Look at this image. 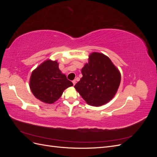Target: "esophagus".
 <instances>
[{"label":"esophagus","instance_id":"34e87169","mask_svg":"<svg viewBox=\"0 0 157 157\" xmlns=\"http://www.w3.org/2000/svg\"><path fill=\"white\" fill-rule=\"evenodd\" d=\"M76 82H76V80H73V85H75Z\"/></svg>","mask_w":157,"mask_h":157}]
</instances>
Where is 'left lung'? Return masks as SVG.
<instances>
[{"label": "left lung", "mask_w": 157, "mask_h": 157, "mask_svg": "<svg viewBox=\"0 0 157 157\" xmlns=\"http://www.w3.org/2000/svg\"><path fill=\"white\" fill-rule=\"evenodd\" d=\"M81 72L82 77L74 87L88 105L101 106L115 96L121 75L109 57L92 52Z\"/></svg>", "instance_id": "left-lung-1"}]
</instances>
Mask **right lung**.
Segmentation results:
<instances>
[{"label": "right lung", "mask_w": 157, "mask_h": 157, "mask_svg": "<svg viewBox=\"0 0 157 157\" xmlns=\"http://www.w3.org/2000/svg\"><path fill=\"white\" fill-rule=\"evenodd\" d=\"M73 86L59 69L57 61L47 59L33 71L29 87L35 97L42 102L52 104L61 96L65 89Z\"/></svg>", "instance_id": "add662e5"}]
</instances>
